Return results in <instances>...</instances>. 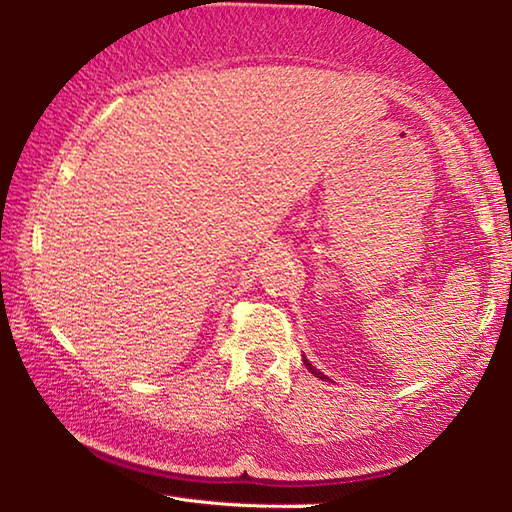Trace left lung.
Segmentation results:
<instances>
[{
    "mask_svg": "<svg viewBox=\"0 0 512 512\" xmlns=\"http://www.w3.org/2000/svg\"><path fill=\"white\" fill-rule=\"evenodd\" d=\"M305 366H307V368H309L311 372H314V375H316V377H320V379H325V377H323V372H318V370H314V366H311V363H309L307 359H305Z\"/></svg>",
    "mask_w": 512,
    "mask_h": 512,
    "instance_id": "obj_1",
    "label": "left lung"
}]
</instances>
